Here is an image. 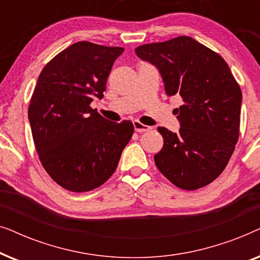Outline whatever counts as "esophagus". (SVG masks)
<instances>
[{
  "label": "esophagus",
  "mask_w": 260,
  "mask_h": 260,
  "mask_svg": "<svg viewBox=\"0 0 260 260\" xmlns=\"http://www.w3.org/2000/svg\"><path fill=\"white\" fill-rule=\"evenodd\" d=\"M134 127H135V131H137V133H145V131L151 130V126L142 124L141 122H138V120H134Z\"/></svg>",
  "instance_id": "34e87169"
}]
</instances>
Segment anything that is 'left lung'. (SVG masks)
Masks as SVG:
<instances>
[{
  "mask_svg": "<svg viewBox=\"0 0 260 260\" xmlns=\"http://www.w3.org/2000/svg\"><path fill=\"white\" fill-rule=\"evenodd\" d=\"M138 58L157 67L168 95L180 94L179 134L158 126L163 148L156 167L181 189L213 182L239 138L241 90L222 56L190 37L138 46ZM176 112V113H177Z\"/></svg>",
  "mask_w": 260,
  "mask_h": 260,
  "instance_id": "left-lung-1",
  "label": "left lung"
}]
</instances>
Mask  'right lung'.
I'll list each match as a JSON object with an SVG mask.
<instances>
[{
	"label": "right lung",
	"instance_id": "right-lung-1",
	"mask_svg": "<svg viewBox=\"0 0 260 260\" xmlns=\"http://www.w3.org/2000/svg\"><path fill=\"white\" fill-rule=\"evenodd\" d=\"M123 51L76 42L39 76L28 108L31 135L42 167L67 190L83 193L106 182L133 137V122H110L90 106L94 97L103 98Z\"/></svg>",
	"mask_w": 260,
	"mask_h": 260
}]
</instances>
